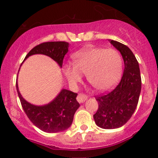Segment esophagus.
<instances>
[{
  "label": "esophagus",
  "instance_id": "obj_1",
  "mask_svg": "<svg viewBox=\"0 0 158 158\" xmlns=\"http://www.w3.org/2000/svg\"><path fill=\"white\" fill-rule=\"evenodd\" d=\"M87 99V96L83 94H79L77 96V101L79 102V103H82V102H84Z\"/></svg>",
  "mask_w": 158,
  "mask_h": 158
}]
</instances>
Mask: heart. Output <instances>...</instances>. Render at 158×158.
Returning a JSON list of instances; mask_svg holds the SVG:
<instances>
[{
    "label": "heart",
    "instance_id": "obj_1",
    "mask_svg": "<svg viewBox=\"0 0 158 158\" xmlns=\"http://www.w3.org/2000/svg\"><path fill=\"white\" fill-rule=\"evenodd\" d=\"M72 59L73 63L65 64L63 71L68 81L73 85L80 82L84 74L93 87L107 90L121 76L123 60L119 52L113 49L86 48L76 52Z\"/></svg>",
    "mask_w": 158,
    "mask_h": 158
}]
</instances>
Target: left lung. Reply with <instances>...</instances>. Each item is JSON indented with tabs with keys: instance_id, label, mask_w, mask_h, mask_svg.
Listing matches in <instances>:
<instances>
[{
	"instance_id": "left-lung-1",
	"label": "left lung",
	"mask_w": 158,
	"mask_h": 158,
	"mask_svg": "<svg viewBox=\"0 0 158 158\" xmlns=\"http://www.w3.org/2000/svg\"><path fill=\"white\" fill-rule=\"evenodd\" d=\"M109 42L121 53L124 71L120 83L113 90L96 98L98 109L94 119L96 124L104 129L118 128L128 121L137 107L142 86L139 65L134 53L120 42Z\"/></svg>"
}]
</instances>
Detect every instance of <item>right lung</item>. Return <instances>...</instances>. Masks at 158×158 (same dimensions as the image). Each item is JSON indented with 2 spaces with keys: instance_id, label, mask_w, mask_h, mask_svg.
Segmentation results:
<instances>
[{
  "instance_id": "add662e5",
  "label": "right lung",
  "mask_w": 158,
  "mask_h": 158,
  "mask_svg": "<svg viewBox=\"0 0 158 158\" xmlns=\"http://www.w3.org/2000/svg\"><path fill=\"white\" fill-rule=\"evenodd\" d=\"M69 44L66 42H48L38 45L31 49L24 60L30 56L43 54L49 56L62 68L63 60ZM17 93L24 112L37 127L48 133H56L65 131L72 125L74 115L79 109L76 101L77 94L62 89L52 102L44 106H35L27 102L21 95L16 82Z\"/></svg>"
}]
</instances>
